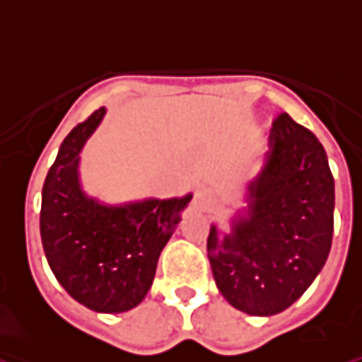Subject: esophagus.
I'll return each mask as SVG.
<instances>
[{"label":"esophagus","mask_w":362,"mask_h":362,"mask_svg":"<svg viewBox=\"0 0 362 362\" xmlns=\"http://www.w3.org/2000/svg\"><path fill=\"white\" fill-rule=\"evenodd\" d=\"M216 204V196H214V192L207 188H199L196 192V196H194V206L199 207V209H209V207H214Z\"/></svg>","instance_id":"34e87169"}]
</instances>
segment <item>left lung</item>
<instances>
[{
  "label": "left lung",
  "mask_w": 362,
  "mask_h": 362,
  "mask_svg": "<svg viewBox=\"0 0 362 362\" xmlns=\"http://www.w3.org/2000/svg\"><path fill=\"white\" fill-rule=\"evenodd\" d=\"M247 216L207 257L219 292L251 315H272L294 304L323 269L333 239L335 184L327 155L310 129L288 113L272 121L270 153L249 186Z\"/></svg>",
  "instance_id": "obj_1"
}]
</instances>
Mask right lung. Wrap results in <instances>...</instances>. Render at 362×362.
<instances>
[{"label":"right lung","instance_id":"obj_1","mask_svg":"<svg viewBox=\"0 0 362 362\" xmlns=\"http://www.w3.org/2000/svg\"><path fill=\"white\" fill-rule=\"evenodd\" d=\"M105 110H95L62 141L42 184L40 239L50 270L76 302L119 313L143 302L160 251L192 196L111 207L88 198L78 182L86 139Z\"/></svg>","mask_w":362,"mask_h":362}]
</instances>
